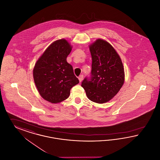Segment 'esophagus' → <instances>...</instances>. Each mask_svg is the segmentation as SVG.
I'll use <instances>...</instances> for the list:
<instances>
[{"label": "esophagus", "mask_w": 160, "mask_h": 160, "mask_svg": "<svg viewBox=\"0 0 160 160\" xmlns=\"http://www.w3.org/2000/svg\"><path fill=\"white\" fill-rule=\"evenodd\" d=\"M83 75H80L79 76V77H78V80H79V81H80V82H81L82 80H83Z\"/></svg>", "instance_id": "esophagus-1"}]
</instances>
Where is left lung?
I'll use <instances>...</instances> for the list:
<instances>
[{"mask_svg":"<svg viewBox=\"0 0 160 160\" xmlns=\"http://www.w3.org/2000/svg\"><path fill=\"white\" fill-rule=\"evenodd\" d=\"M89 49L92 59L91 75L83 80L82 86L90 101L107 102L124 84L123 65L114 48L104 40H96Z\"/></svg>","mask_w":160,"mask_h":160,"instance_id":"obj_1","label":"left lung"}]
</instances>
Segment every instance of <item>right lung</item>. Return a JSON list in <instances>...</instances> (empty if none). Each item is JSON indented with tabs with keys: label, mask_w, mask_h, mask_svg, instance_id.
I'll return each instance as SVG.
<instances>
[{
	"label": "right lung",
	"mask_w": 160,
	"mask_h": 160,
	"mask_svg": "<svg viewBox=\"0 0 160 160\" xmlns=\"http://www.w3.org/2000/svg\"><path fill=\"white\" fill-rule=\"evenodd\" d=\"M72 46L65 39L55 41L38 58L33 69V78L38 93L46 101L61 102L70 95L79 83L72 65L67 62Z\"/></svg>",
	"instance_id": "obj_1"
}]
</instances>
